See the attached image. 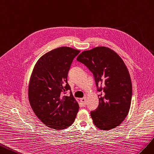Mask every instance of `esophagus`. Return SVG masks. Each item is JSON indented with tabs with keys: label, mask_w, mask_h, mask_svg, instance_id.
Segmentation results:
<instances>
[{
	"label": "esophagus",
	"mask_w": 154,
	"mask_h": 154,
	"mask_svg": "<svg viewBox=\"0 0 154 154\" xmlns=\"http://www.w3.org/2000/svg\"><path fill=\"white\" fill-rule=\"evenodd\" d=\"M81 102L83 106H85L86 104V97H85L81 98Z\"/></svg>",
	"instance_id": "34e87169"
}]
</instances>
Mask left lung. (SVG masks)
Listing matches in <instances>:
<instances>
[{
	"instance_id": "1",
	"label": "left lung",
	"mask_w": 154,
	"mask_h": 154,
	"mask_svg": "<svg viewBox=\"0 0 154 154\" xmlns=\"http://www.w3.org/2000/svg\"><path fill=\"white\" fill-rule=\"evenodd\" d=\"M77 60L93 73L98 91L99 106L90 114L100 130L116 128L128 116L132 96L129 71L121 57L105 46L83 51Z\"/></svg>"
}]
</instances>
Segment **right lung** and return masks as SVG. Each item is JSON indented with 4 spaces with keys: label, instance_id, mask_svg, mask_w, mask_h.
Instances as JSON below:
<instances>
[{
    "label": "right lung",
    "instance_id": "obj_1",
    "mask_svg": "<svg viewBox=\"0 0 154 154\" xmlns=\"http://www.w3.org/2000/svg\"><path fill=\"white\" fill-rule=\"evenodd\" d=\"M80 51L63 46L47 52L33 69L28 86L30 106L37 117L49 128L61 130L71 125L79 111V104L67 82L73 59Z\"/></svg>",
    "mask_w": 154,
    "mask_h": 154
}]
</instances>
